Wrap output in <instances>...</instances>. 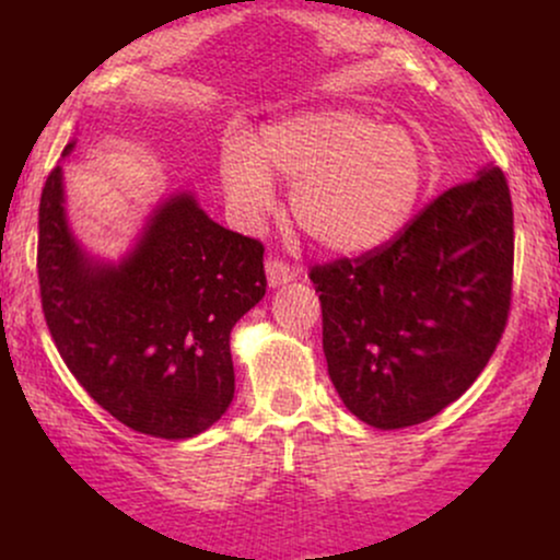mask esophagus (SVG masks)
Instances as JSON below:
<instances>
[{
  "mask_svg": "<svg viewBox=\"0 0 560 560\" xmlns=\"http://www.w3.org/2000/svg\"><path fill=\"white\" fill-rule=\"evenodd\" d=\"M294 276H298V271L294 268H289L284 260L279 258H271L266 260V279H268V287H284L289 284V281H294Z\"/></svg>",
  "mask_w": 560,
  "mask_h": 560,
  "instance_id": "esophagus-1",
  "label": "esophagus"
}]
</instances>
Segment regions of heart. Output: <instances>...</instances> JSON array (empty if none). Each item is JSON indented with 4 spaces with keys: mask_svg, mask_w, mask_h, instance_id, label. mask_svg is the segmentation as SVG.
<instances>
[{
    "mask_svg": "<svg viewBox=\"0 0 560 560\" xmlns=\"http://www.w3.org/2000/svg\"><path fill=\"white\" fill-rule=\"evenodd\" d=\"M268 171L292 182L289 208L311 240L329 253L363 255L405 226L429 165L408 128L342 107L276 120L258 141L229 137L218 176L229 213L247 231L273 210Z\"/></svg>",
    "mask_w": 560,
    "mask_h": 560,
    "instance_id": "1",
    "label": "heart"
}]
</instances>
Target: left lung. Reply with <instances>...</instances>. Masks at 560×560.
Masks as SVG:
<instances>
[{"label":"left lung","mask_w":560,"mask_h":560,"mask_svg":"<svg viewBox=\"0 0 560 560\" xmlns=\"http://www.w3.org/2000/svg\"><path fill=\"white\" fill-rule=\"evenodd\" d=\"M345 408L376 429L429 421L477 382L511 311L513 208L503 171L429 202L395 240L311 271Z\"/></svg>","instance_id":"8db88e82"}]
</instances>
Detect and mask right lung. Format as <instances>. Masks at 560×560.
Instances as JSON below:
<instances>
[{"instance_id": "obj_1", "label": "right lung", "mask_w": 560, "mask_h": 560, "mask_svg": "<svg viewBox=\"0 0 560 560\" xmlns=\"http://www.w3.org/2000/svg\"><path fill=\"white\" fill-rule=\"evenodd\" d=\"M38 287L81 387L133 432L189 440L234 400L231 329L266 294L262 244L184 189L152 210L124 258H94L70 229L57 165L38 205Z\"/></svg>"}]
</instances>
